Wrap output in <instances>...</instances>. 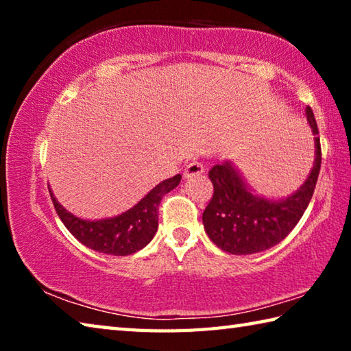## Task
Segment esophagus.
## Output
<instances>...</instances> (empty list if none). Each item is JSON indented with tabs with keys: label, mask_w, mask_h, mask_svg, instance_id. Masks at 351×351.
<instances>
[{
	"label": "esophagus",
	"mask_w": 351,
	"mask_h": 351,
	"mask_svg": "<svg viewBox=\"0 0 351 351\" xmlns=\"http://www.w3.org/2000/svg\"><path fill=\"white\" fill-rule=\"evenodd\" d=\"M201 173H204V165L201 164V162H190L189 165H187V169L184 170V178H186V180H189V178H193V176H198V175H201Z\"/></svg>",
	"instance_id": "obj_1"
}]
</instances>
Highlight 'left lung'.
Segmentation results:
<instances>
[{
	"instance_id": "left-lung-1",
	"label": "left lung",
	"mask_w": 351,
	"mask_h": 351,
	"mask_svg": "<svg viewBox=\"0 0 351 351\" xmlns=\"http://www.w3.org/2000/svg\"><path fill=\"white\" fill-rule=\"evenodd\" d=\"M305 114L314 134V164L305 182L289 197L271 199L258 195L229 159L209 171L213 197L203 212V224L207 237L221 251L234 255L263 252L278 245L304 215L322 161L316 119L310 106Z\"/></svg>"
}]
</instances>
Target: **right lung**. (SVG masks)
Returning <instances> with one entry per match:
<instances>
[{
	"label": "right lung",
	"instance_id": "1",
	"mask_svg": "<svg viewBox=\"0 0 351 351\" xmlns=\"http://www.w3.org/2000/svg\"><path fill=\"white\" fill-rule=\"evenodd\" d=\"M180 182L181 175L161 181L132 209L102 219L75 217L58 203L51 189L49 193L58 217L82 245L102 254L130 255L141 251L152 241L158 230V207L161 199Z\"/></svg>",
	"mask_w": 351,
	"mask_h": 351
}]
</instances>
